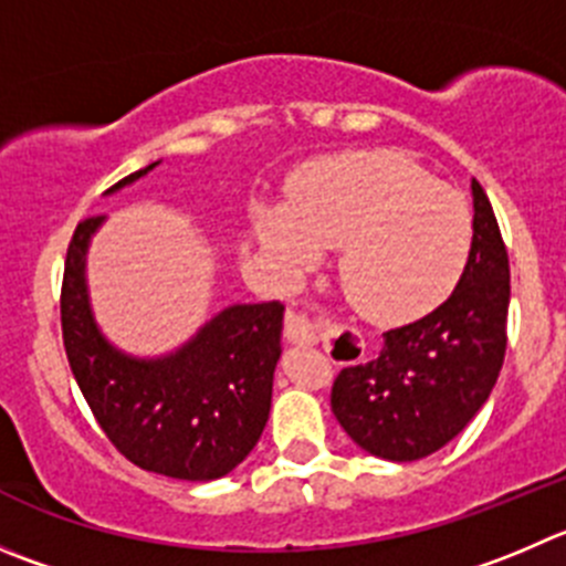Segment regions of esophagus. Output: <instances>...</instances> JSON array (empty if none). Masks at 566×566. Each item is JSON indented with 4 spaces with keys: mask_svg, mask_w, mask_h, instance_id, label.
<instances>
[{
    "mask_svg": "<svg viewBox=\"0 0 566 566\" xmlns=\"http://www.w3.org/2000/svg\"><path fill=\"white\" fill-rule=\"evenodd\" d=\"M325 325L327 322H322L319 316L308 314V311H300V308L286 311V336L292 338L294 344H316ZM336 327L338 333H344V336L349 338V342H360V336L353 331V327H344V325H336Z\"/></svg>",
    "mask_w": 566,
    "mask_h": 566,
    "instance_id": "obj_1",
    "label": "esophagus"
}]
</instances>
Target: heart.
I'll return each mask as SVG.
<instances>
[{"mask_svg": "<svg viewBox=\"0 0 566 566\" xmlns=\"http://www.w3.org/2000/svg\"><path fill=\"white\" fill-rule=\"evenodd\" d=\"M258 239L292 269L342 244V289L375 322H406L453 292L472 241L464 193L386 149L308 166L289 208H258Z\"/></svg>", "mask_w": 566, "mask_h": 566, "instance_id": "heart-1", "label": "heart"}]
</instances>
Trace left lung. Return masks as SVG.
Wrapping results in <instances>:
<instances>
[{
	"mask_svg": "<svg viewBox=\"0 0 566 566\" xmlns=\"http://www.w3.org/2000/svg\"><path fill=\"white\" fill-rule=\"evenodd\" d=\"M472 206L470 258L453 294L422 319L386 331L378 358L333 380L338 424L378 459L417 461L441 450L497 384L509 342V252L478 180Z\"/></svg>",
	"mask_w": 566,
	"mask_h": 566,
	"instance_id": "left-lung-1",
	"label": "left lung"
}]
</instances>
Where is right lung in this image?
Masks as SVG:
<instances>
[{
	"label": "right lung",
	"instance_id": "1",
	"mask_svg": "<svg viewBox=\"0 0 566 566\" xmlns=\"http://www.w3.org/2000/svg\"><path fill=\"white\" fill-rule=\"evenodd\" d=\"M99 224L102 217L77 224L63 269L61 325L74 380L127 461L180 481H217L250 455L269 419L283 303L230 305L177 353L130 358L105 342L91 316L85 250Z\"/></svg>",
	"mask_w": 566,
	"mask_h": 566
}]
</instances>
